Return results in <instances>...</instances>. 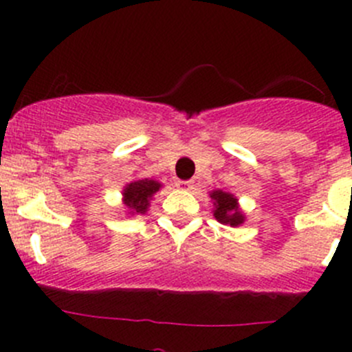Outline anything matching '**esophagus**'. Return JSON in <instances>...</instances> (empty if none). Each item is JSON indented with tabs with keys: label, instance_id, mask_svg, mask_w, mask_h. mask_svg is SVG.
I'll return each mask as SVG.
<instances>
[{
	"label": "esophagus",
	"instance_id": "34e87169",
	"mask_svg": "<svg viewBox=\"0 0 352 352\" xmlns=\"http://www.w3.org/2000/svg\"><path fill=\"white\" fill-rule=\"evenodd\" d=\"M177 187L182 190H190L194 187V182L192 180H179V182H177Z\"/></svg>",
	"mask_w": 352,
	"mask_h": 352
}]
</instances>
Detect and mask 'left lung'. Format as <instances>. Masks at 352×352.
I'll return each mask as SVG.
<instances>
[{
	"instance_id": "8db88e82",
	"label": "left lung",
	"mask_w": 352,
	"mask_h": 352,
	"mask_svg": "<svg viewBox=\"0 0 352 352\" xmlns=\"http://www.w3.org/2000/svg\"><path fill=\"white\" fill-rule=\"evenodd\" d=\"M211 199H214V218L219 223H225L230 226H239L243 223V214L239 211L236 199L228 192L223 190H214L211 194Z\"/></svg>"
}]
</instances>
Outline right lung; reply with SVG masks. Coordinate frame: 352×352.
I'll use <instances>...</instances> for the list:
<instances>
[{"mask_svg": "<svg viewBox=\"0 0 352 352\" xmlns=\"http://www.w3.org/2000/svg\"><path fill=\"white\" fill-rule=\"evenodd\" d=\"M160 189V184L156 180L143 179L131 182L129 186L124 189V204L131 209L133 212H146L150 199L156 190Z\"/></svg>", "mask_w": 352, "mask_h": 352, "instance_id": "add662e5", "label": "right lung"}]
</instances>
